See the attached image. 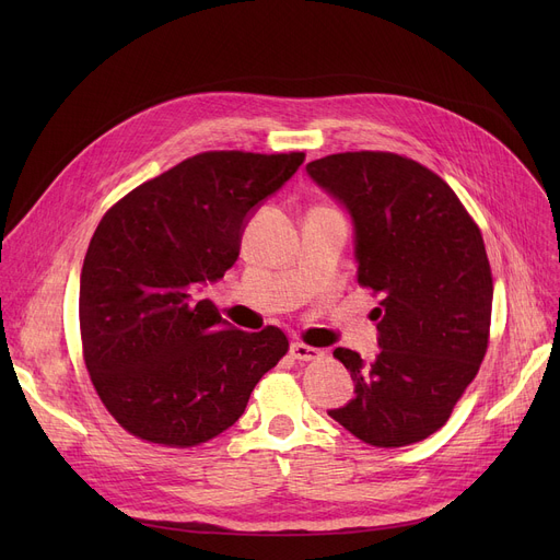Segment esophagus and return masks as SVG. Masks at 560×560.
<instances>
[{
	"label": "esophagus",
	"instance_id": "esophagus-1",
	"mask_svg": "<svg viewBox=\"0 0 560 560\" xmlns=\"http://www.w3.org/2000/svg\"><path fill=\"white\" fill-rule=\"evenodd\" d=\"M290 354H292V359H298V361H317V359H322V351L317 347H308L304 342H292Z\"/></svg>",
	"mask_w": 560,
	"mask_h": 560
}]
</instances>
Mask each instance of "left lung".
<instances>
[{"label": "left lung", "mask_w": 560, "mask_h": 560, "mask_svg": "<svg viewBox=\"0 0 560 560\" xmlns=\"http://www.w3.org/2000/svg\"><path fill=\"white\" fill-rule=\"evenodd\" d=\"M357 229L359 283L381 295L378 357L338 347L357 397L329 416L372 447L420 443L443 427L486 357L492 272L483 235L456 192L393 152L311 161Z\"/></svg>", "instance_id": "1"}]
</instances>
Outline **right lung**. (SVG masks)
Returning a JSON list of instances; mask_svg holds the SVG:
<instances>
[{
    "label": "right lung",
    "mask_w": 560,
    "mask_h": 560,
    "mask_svg": "<svg viewBox=\"0 0 560 560\" xmlns=\"http://www.w3.org/2000/svg\"><path fill=\"white\" fill-rule=\"evenodd\" d=\"M304 159L201 152L102 218L81 270V347L102 404L131 435L176 450L209 443L285 357L279 327L231 329L199 292L238 258L254 206Z\"/></svg>",
    "instance_id": "1"
}]
</instances>
